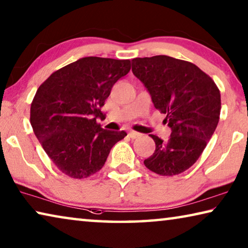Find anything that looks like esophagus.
<instances>
[{
    "instance_id": "34e87169",
    "label": "esophagus",
    "mask_w": 248,
    "mask_h": 248,
    "mask_svg": "<svg viewBox=\"0 0 248 248\" xmlns=\"http://www.w3.org/2000/svg\"><path fill=\"white\" fill-rule=\"evenodd\" d=\"M128 135H129V137H131V139H137V137H140L142 134H140V133H137L135 131H131L128 133Z\"/></svg>"
}]
</instances>
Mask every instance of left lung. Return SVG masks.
<instances>
[{
  "mask_svg": "<svg viewBox=\"0 0 248 248\" xmlns=\"http://www.w3.org/2000/svg\"><path fill=\"white\" fill-rule=\"evenodd\" d=\"M132 71L172 129L166 140L151 136L155 151L144 165L162 176L185 172L200 158L218 124V87L195 64L166 55L133 59Z\"/></svg>",
  "mask_w": 248,
  "mask_h": 248,
  "instance_id": "1",
  "label": "left lung"
}]
</instances>
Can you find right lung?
<instances>
[{"mask_svg":"<svg viewBox=\"0 0 248 248\" xmlns=\"http://www.w3.org/2000/svg\"><path fill=\"white\" fill-rule=\"evenodd\" d=\"M129 70V60L89 56L55 71L37 89L30 112L33 132L67 176L81 180L98 172L114 144L126 136L102 128L96 117Z\"/></svg>","mask_w":248,"mask_h":248,"instance_id":"add662e5","label":"right lung"}]
</instances>
